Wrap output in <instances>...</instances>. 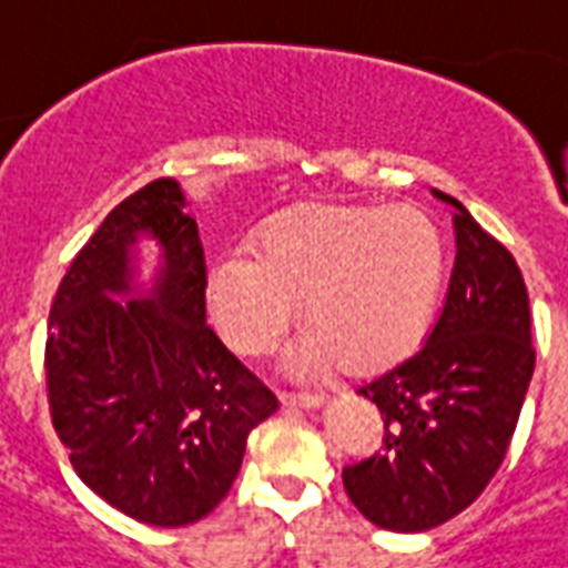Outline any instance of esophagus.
<instances>
[{"label":"esophagus","mask_w":568,"mask_h":568,"mask_svg":"<svg viewBox=\"0 0 568 568\" xmlns=\"http://www.w3.org/2000/svg\"><path fill=\"white\" fill-rule=\"evenodd\" d=\"M280 403L285 408H321L324 405V396L317 394H280Z\"/></svg>","instance_id":"obj_1"}]
</instances>
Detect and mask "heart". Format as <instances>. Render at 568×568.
<instances>
[{"label": "heart", "mask_w": 568, "mask_h": 568, "mask_svg": "<svg viewBox=\"0 0 568 568\" xmlns=\"http://www.w3.org/2000/svg\"><path fill=\"white\" fill-rule=\"evenodd\" d=\"M444 280V239L414 204H306L276 215L256 253L230 251L206 271L221 338L242 356L276 347L306 300V338L285 356L297 379L344 362L379 373L412 353Z\"/></svg>", "instance_id": "1"}]
</instances>
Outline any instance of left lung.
Here are the masks:
<instances>
[{
  "instance_id": "8db88e82",
  "label": "left lung",
  "mask_w": 568,
  "mask_h": 568,
  "mask_svg": "<svg viewBox=\"0 0 568 568\" xmlns=\"http://www.w3.org/2000/svg\"><path fill=\"white\" fill-rule=\"evenodd\" d=\"M455 206V268L426 344L362 385L385 419L382 452L344 467L349 501L373 525L428 531L467 510L508 455L534 376L531 308L523 271Z\"/></svg>"
}]
</instances>
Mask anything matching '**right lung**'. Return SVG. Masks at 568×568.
<instances>
[{"label": "right lung", "mask_w": 568, "mask_h": 568, "mask_svg": "<svg viewBox=\"0 0 568 568\" xmlns=\"http://www.w3.org/2000/svg\"><path fill=\"white\" fill-rule=\"evenodd\" d=\"M172 178L124 197L58 285L45 338L52 426L81 481L136 523L180 528L215 510L247 435L280 408L206 326V262ZM164 247L149 295L130 293V247Z\"/></svg>", "instance_id": "add662e5"}]
</instances>
